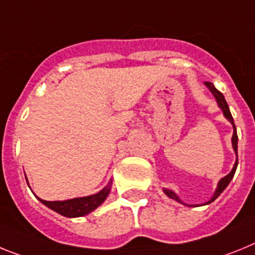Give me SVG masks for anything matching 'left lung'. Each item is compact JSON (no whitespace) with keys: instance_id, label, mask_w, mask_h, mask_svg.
Segmentation results:
<instances>
[{"instance_id":"obj_1","label":"left lung","mask_w":255,"mask_h":255,"mask_svg":"<svg viewBox=\"0 0 255 255\" xmlns=\"http://www.w3.org/2000/svg\"><path fill=\"white\" fill-rule=\"evenodd\" d=\"M204 85L207 86L208 88H209V91L212 92V94L214 95V97H216V100H217V104H218V106H220L221 109H222L223 112V115H225L226 118L229 119L230 122H231V125L232 127H234V134H232V147H234V151L235 154H236V161H235V164H234V168H232V170L230 172L227 176H225L222 178V180L218 182V186H217V189L216 191H214V195L212 196V199H210L209 201H207V203H204L203 205H207V204H210L212 201L216 200L218 196H220L221 194H222L223 190L229 186V183L231 182L232 180V177H234L235 172H236V168H238V133H236V127H235V123H234V118H232V115H231V112H230V108L229 105H227V103H226L225 100V96H223L222 94H221L220 91L217 90L216 87H214V85L212 83V82H204ZM163 191H164V194L167 195L168 198L170 199H174L176 201H178V203H181V204H185V203H182V201L180 200V198L177 196L176 194H174L172 190H168V189H163Z\"/></svg>"}]
</instances>
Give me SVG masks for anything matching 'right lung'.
I'll return each mask as SVG.
<instances>
[{
  "label": "right lung",
  "mask_w": 255,
  "mask_h": 255,
  "mask_svg": "<svg viewBox=\"0 0 255 255\" xmlns=\"http://www.w3.org/2000/svg\"><path fill=\"white\" fill-rule=\"evenodd\" d=\"M110 189H112V181L101 191H99L97 194L90 195V196L74 198L63 201H47L42 200L39 198L38 200L41 201L42 204H45L46 207L55 210L56 213L61 214V216L68 217V218H75V217L86 216V214L91 213L92 210L96 209L97 207H100L104 201H105V199L108 198Z\"/></svg>",
  "instance_id": "add662e5"
}]
</instances>
